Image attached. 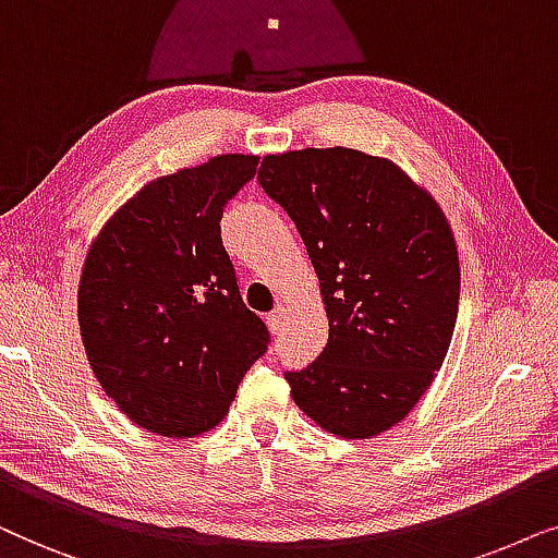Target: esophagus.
I'll return each mask as SVG.
<instances>
[{
	"instance_id": "1",
	"label": "esophagus",
	"mask_w": 558,
	"mask_h": 558,
	"mask_svg": "<svg viewBox=\"0 0 558 558\" xmlns=\"http://www.w3.org/2000/svg\"><path fill=\"white\" fill-rule=\"evenodd\" d=\"M283 318H286V306H275L272 314H267V326H270L272 333L280 331V326H283Z\"/></svg>"
}]
</instances>
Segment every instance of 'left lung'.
<instances>
[{"label":"left lung","instance_id":"1","mask_svg":"<svg viewBox=\"0 0 558 558\" xmlns=\"http://www.w3.org/2000/svg\"><path fill=\"white\" fill-rule=\"evenodd\" d=\"M257 181L299 229L329 316L324 352L286 373L295 405L341 439L383 434L449 352L459 311L449 221L396 162L349 147L267 155Z\"/></svg>","mask_w":558,"mask_h":558}]
</instances>
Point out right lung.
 <instances>
[{
    "label": "right lung",
    "instance_id": "1",
    "mask_svg": "<svg viewBox=\"0 0 558 558\" xmlns=\"http://www.w3.org/2000/svg\"><path fill=\"white\" fill-rule=\"evenodd\" d=\"M257 162L217 155L147 183L86 255L78 326L88 365L119 411L153 434L185 439L217 426L270 344L219 227Z\"/></svg>",
    "mask_w": 558,
    "mask_h": 558
}]
</instances>
